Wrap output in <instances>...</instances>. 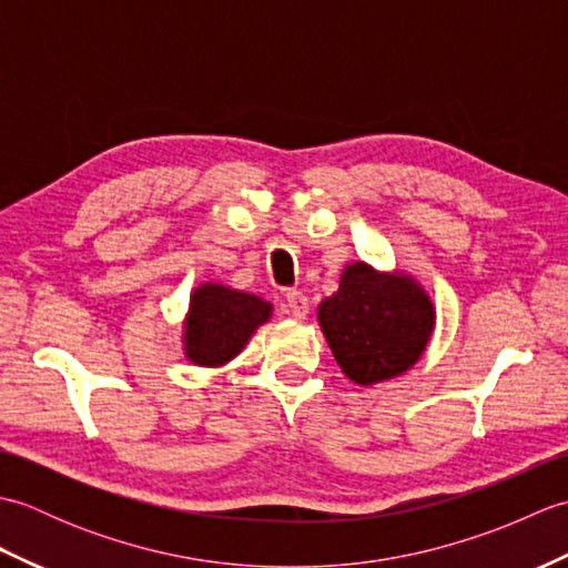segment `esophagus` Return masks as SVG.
I'll return each mask as SVG.
<instances>
[{"mask_svg": "<svg viewBox=\"0 0 568 568\" xmlns=\"http://www.w3.org/2000/svg\"><path fill=\"white\" fill-rule=\"evenodd\" d=\"M285 312L287 315H293L295 320H305L307 312H310V300L307 295L297 293V291H291L285 295Z\"/></svg>", "mask_w": 568, "mask_h": 568, "instance_id": "esophagus-1", "label": "esophagus"}]
</instances>
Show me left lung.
Listing matches in <instances>:
<instances>
[{"mask_svg": "<svg viewBox=\"0 0 568 568\" xmlns=\"http://www.w3.org/2000/svg\"><path fill=\"white\" fill-rule=\"evenodd\" d=\"M317 322L344 376L376 385L403 376L427 352L437 310L415 275L354 261L339 291L320 303Z\"/></svg>", "mask_w": 568, "mask_h": 568, "instance_id": "8db88e82", "label": "left lung"}]
</instances>
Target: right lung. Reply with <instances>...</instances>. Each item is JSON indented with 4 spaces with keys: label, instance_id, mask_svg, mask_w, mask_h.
Returning a JSON list of instances; mask_svg holds the SVG:
<instances>
[{
    "label": "right lung",
    "instance_id": "add662e5",
    "mask_svg": "<svg viewBox=\"0 0 568 568\" xmlns=\"http://www.w3.org/2000/svg\"><path fill=\"white\" fill-rule=\"evenodd\" d=\"M271 317L273 305L258 295L224 283H200L190 293L183 320V354L195 366L222 368Z\"/></svg>",
    "mask_w": 568,
    "mask_h": 568
}]
</instances>
